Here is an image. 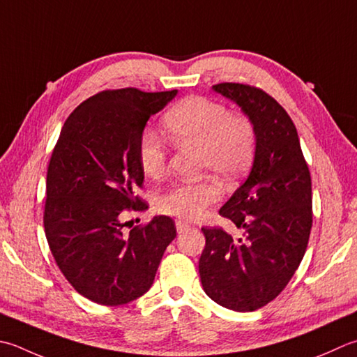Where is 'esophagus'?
Listing matches in <instances>:
<instances>
[{"mask_svg":"<svg viewBox=\"0 0 357 357\" xmlns=\"http://www.w3.org/2000/svg\"><path fill=\"white\" fill-rule=\"evenodd\" d=\"M188 229H190V225H188V222H185L183 220H176L178 234H183V232H185V230H188Z\"/></svg>","mask_w":357,"mask_h":357,"instance_id":"obj_1","label":"esophagus"}]
</instances>
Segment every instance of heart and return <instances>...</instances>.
<instances>
[{
    "label": "heart",
    "instance_id": "obj_1",
    "mask_svg": "<svg viewBox=\"0 0 357 357\" xmlns=\"http://www.w3.org/2000/svg\"><path fill=\"white\" fill-rule=\"evenodd\" d=\"M162 123L174 144L198 146L201 172L213 173L229 184L241 178L252 162L255 125L246 114L230 113L225 103L202 96L187 97L167 111ZM137 160L146 176L159 179L165 174L169 151L156 131L141 132ZM221 193L218 179L204 176L197 183H179L159 193L156 208L183 220H197L208 206L220 201Z\"/></svg>",
    "mask_w": 357,
    "mask_h": 357
}]
</instances>
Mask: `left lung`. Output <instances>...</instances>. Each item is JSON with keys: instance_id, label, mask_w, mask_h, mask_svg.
I'll list each match as a JSON object with an SVG mask.
<instances>
[{"instance_id": "obj_1", "label": "left lung", "mask_w": 357, "mask_h": 357, "mask_svg": "<svg viewBox=\"0 0 357 357\" xmlns=\"http://www.w3.org/2000/svg\"><path fill=\"white\" fill-rule=\"evenodd\" d=\"M212 88L254 122L257 149L248 179L220 208L244 238L202 227L199 277L213 302L248 312L280 294L302 261L312 227L311 174L296 125L274 97L244 83Z\"/></svg>"}]
</instances>
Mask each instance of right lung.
<instances>
[{
    "label": "right lung",
    "instance_id": "add662e5",
    "mask_svg": "<svg viewBox=\"0 0 357 357\" xmlns=\"http://www.w3.org/2000/svg\"><path fill=\"white\" fill-rule=\"evenodd\" d=\"M178 91L105 89L77 107L49 159L43 225L55 263L73 288L117 306L151 288L176 236L170 216H155L123 234L125 212H144L137 141L150 116Z\"/></svg>",
    "mask_w": 357,
    "mask_h": 357
}]
</instances>
